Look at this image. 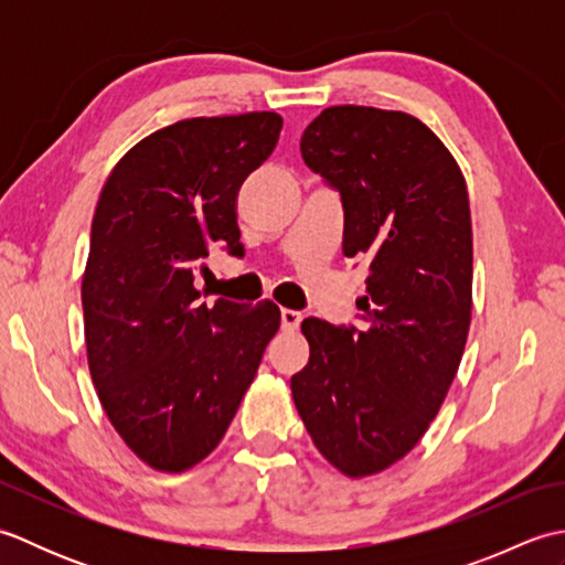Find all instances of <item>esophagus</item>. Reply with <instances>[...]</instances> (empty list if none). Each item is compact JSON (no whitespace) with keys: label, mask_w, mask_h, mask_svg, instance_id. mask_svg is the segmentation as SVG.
<instances>
[{"label":"esophagus","mask_w":565,"mask_h":565,"mask_svg":"<svg viewBox=\"0 0 565 565\" xmlns=\"http://www.w3.org/2000/svg\"><path fill=\"white\" fill-rule=\"evenodd\" d=\"M303 316L298 313V310H291V308H284L281 310V328L284 330H298V326H301Z\"/></svg>","instance_id":"1"}]
</instances>
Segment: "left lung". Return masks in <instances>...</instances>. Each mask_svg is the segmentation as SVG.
Listing matches in <instances>:
<instances>
[{
  "label": "left lung",
  "instance_id": "1",
  "mask_svg": "<svg viewBox=\"0 0 565 565\" xmlns=\"http://www.w3.org/2000/svg\"><path fill=\"white\" fill-rule=\"evenodd\" d=\"M301 158L340 194L342 249L366 259L356 326L303 320L308 364L291 393L310 439L347 476H371L425 435L471 326L473 233L459 164L403 111L330 106Z\"/></svg>",
  "mask_w": 565,
  "mask_h": 565
}]
</instances>
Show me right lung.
I'll return each instance as SVG.
<instances>
[{"mask_svg": "<svg viewBox=\"0 0 565 565\" xmlns=\"http://www.w3.org/2000/svg\"><path fill=\"white\" fill-rule=\"evenodd\" d=\"M281 124L271 111L172 124L102 189L82 279L89 371L118 435L158 471H186L218 447L279 330L271 301L209 308L194 279L211 247H243L237 191Z\"/></svg>", "mask_w": 565, "mask_h": 565, "instance_id": "add662e5", "label": "right lung"}]
</instances>
